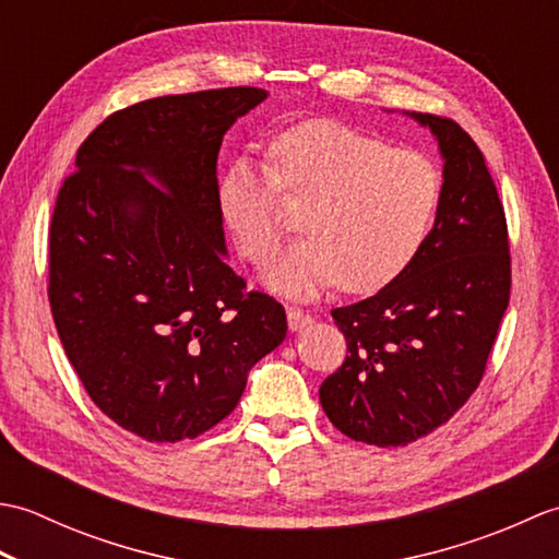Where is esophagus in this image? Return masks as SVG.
<instances>
[{
  "instance_id": "obj_1",
  "label": "esophagus",
  "mask_w": 559,
  "mask_h": 559,
  "mask_svg": "<svg viewBox=\"0 0 559 559\" xmlns=\"http://www.w3.org/2000/svg\"><path fill=\"white\" fill-rule=\"evenodd\" d=\"M312 324V314H307L305 310H298V307H288V326L290 331H302Z\"/></svg>"
}]
</instances>
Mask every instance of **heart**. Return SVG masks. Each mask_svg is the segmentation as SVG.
I'll return each instance as SVG.
<instances>
[{"label": "heart", "mask_w": 559, "mask_h": 559, "mask_svg": "<svg viewBox=\"0 0 559 559\" xmlns=\"http://www.w3.org/2000/svg\"><path fill=\"white\" fill-rule=\"evenodd\" d=\"M286 192L307 204L302 228L266 269V283L293 298L336 286L370 293L418 254L442 194L432 160L336 120L283 132L271 165L237 158L218 185L221 216L252 264H264L288 233Z\"/></svg>", "instance_id": "obj_1"}]
</instances>
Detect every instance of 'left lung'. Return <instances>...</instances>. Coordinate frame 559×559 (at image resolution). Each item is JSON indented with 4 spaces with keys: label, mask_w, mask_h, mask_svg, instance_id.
<instances>
[{
    "label": "left lung",
    "mask_w": 559,
    "mask_h": 559,
    "mask_svg": "<svg viewBox=\"0 0 559 559\" xmlns=\"http://www.w3.org/2000/svg\"><path fill=\"white\" fill-rule=\"evenodd\" d=\"M406 115L444 160L435 225L394 281L331 312L348 355L319 389L329 420L374 447H406L468 401L512 288L504 209L476 141L447 117Z\"/></svg>",
    "instance_id": "obj_1"
}]
</instances>
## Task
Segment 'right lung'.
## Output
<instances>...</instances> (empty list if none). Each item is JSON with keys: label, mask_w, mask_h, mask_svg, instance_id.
<instances>
[{"label": "right lung", "mask_w": 559, "mask_h": 559, "mask_svg": "<svg viewBox=\"0 0 559 559\" xmlns=\"http://www.w3.org/2000/svg\"><path fill=\"white\" fill-rule=\"evenodd\" d=\"M269 93L235 86L136 103L76 151L50 225V307L93 403L146 442L230 415L286 310L228 266L216 163Z\"/></svg>", "instance_id": "1"}]
</instances>
